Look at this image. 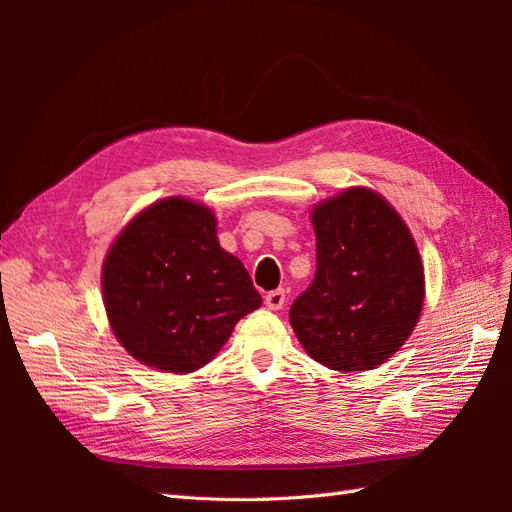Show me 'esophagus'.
<instances>
[{"instance_id":"1","label":"esophagus","mask_w":512,"mask_h":512,"mask_svg":"<svg viewBox=\"0 0 512 512\" xmlns=\"http://www.w3.org/2000/svg\"><path fill=\"white\" fill-rule=\"evenodd\" d=\"M265 303H267L269 309H275V312H277V309H282L284 303H286V290L284 288H277V290L267 292Z\"/></svg>"}]
</instances>
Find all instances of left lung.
<instances>
[{
  "instance_id": "obj_1",
  "label": "left lung",
  "mask_w": 512,
  "mask_h": 512,
  "mask_svg": "<svg viewBox=\"0 0 512 512\" xmlns=\"http://www.w3.org/2000/svg\"><path fill=\"white\" fill-rule=\"evenodd\" d=\"M316 275L290 307L301 346L337 371L389 359L416 327L425 280L408 226L386 200L352 188L314 209Z\"/></svg>"
}]
</instances>
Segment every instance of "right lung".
I'll use <instances>...</instances> for the list:
<instances>
[{"label":"right lung","mask_w":512,"mask_h":512,"mask_svg":"<svg viewBox=\"0 0 512 512\" xmlns=\"http://www.w3.org/2000/svg\"><path fill=\"white\" fill-rule=\"evenodd\" d=\"M102 290L119 344L170 374L207 365L262 303L241 260L220 247L213 213L177 196L123 228L106 254Z\"/></svg>","instance_id":"add662e5"}]
</instances>
